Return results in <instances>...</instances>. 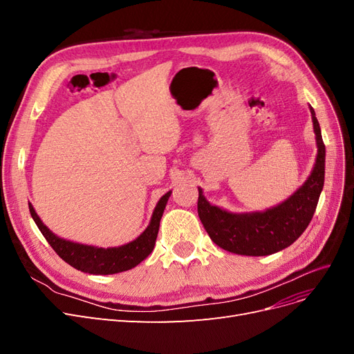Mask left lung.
<instances>
[{
  "label": "left lung",
  "instance_id": "1",
  "mask_svg": "<svg viewBox=\"0 0 354 354\" xmlns=\"http://www.w3.org/2000/svg\"><path fill=\"white\" fill-rule=\"evenodd\" d=\"M310 112L317 146L316 162L303 186L288 199L264 211L230 212L211 205L198 187V216L211 241L220 248L239 255H270L292 245L307 229L325 181V145L312 106Z\"/></svg>",
  "mask_w": 354,
  "mask_h": 354
}]
</instances>
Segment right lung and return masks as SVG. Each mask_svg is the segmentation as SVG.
Returning <instances> with one entry per match:
<instances>
[{"label": "right lung", "instance_id": "1", "mask_svg": "<svg viewBox=\"0 0 354 354\" xmlns=\"http://www.w3.org/2000/svg\"><path fill=\"white\" fill-rule=\"evenodd\" d=\"M171 190L160 198L153 209L151 223L146 230L136 238L121 246H111V248H100V246L85 245L80 242H72L63 239L53 233L44 223L41 221L32 203L29 202L30 216L34 218L42 236L47 239L51 248L57 252L63 261H66L77 270L90 274H115L120 272L130 270L137 264H140L146 257L155 248V242L159 230V223L162 218L164 209L167 207Z\"/></svg>", "mask_w": 354, "mask_h": 354}]
</instances>
